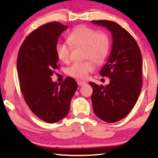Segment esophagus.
<instances>
[{
    "label": "esophagus",
    "instance_id": "obj_1",
    "mask_svg": "<svg viewBox=\"0 0 158 158\" xmlns=\"http://www.w3.org/2000/svg\"><path fill=\"white\" fill-rule=\"evenodd\" d=\"M77 84H78L79 86H81V85H85V81H81V80H79V81H77Z\"/></svg>",
    "mask_w": 158,
    "mask_h": 158
}]
</instances>
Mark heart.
<instances>
[{
    "instance_id": "obj_1",
    "label": "heart",
    "mask_w": 158,
    "mask_h": 158,
    "mask_svg": "<svg viewBox=\"0 0 158 158\" xmlns=\"http://www.w3.org/2000/svg\"><path fill=\"white\" fill-rule=\"evenodd\" d=\"M68 41L72 46H83L84 58L90 59L96 64H102L108 54L110 41L107 34L97 31L91 27L80 25L76 27L68 36ZM70 46L64 42L56 45V53L60 61L68 63L70 58ZM94 69L90 60L75 61L67 69L68 75L79 79H85L90 72Z\"/></svg>"
}]
</instances>
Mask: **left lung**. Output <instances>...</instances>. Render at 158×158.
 <instances>
[{
	"instance_id": "obj_1",
	"label": "left lung",
	"mask_w": 158,
	"mask_h": 158,
	"mask_svg": "<svg viewBox=\"0 0 158 158\" xmlns=\"http://www.w3.org/2000/svg\"><path fill=\"white\" fill-rule=\"evenodd\" d=\"M112 34V49L100 74L108 77L106 86L90 82L93 111L103 121L113 123L127 115L138 99L142 85V54L134 38L117 23L92 21Z\"/></svg>"
}]
</instances>
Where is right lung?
<instances>
[{
	"label": "right lung",
	"instance_id": "add662e5",
	"mask_svg": "<svg viewBox=\"0 0 158 158\" xmlns=\"http://www.w3.org/2000/svg\"><path fill=\"white\" fill-rule=\"evenodd\" d=\"M68 29L59 22H51L33 31L23 43L17 58L20 85L24 99L32 113L44 122L55 123L69 113L77 84L68 77L61 84L51 77L58 69L56 45Z\"/></svg>",
	"mask_w": 158,
	"mask_h": 158
}]
</instances>
